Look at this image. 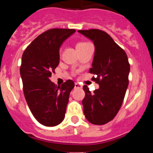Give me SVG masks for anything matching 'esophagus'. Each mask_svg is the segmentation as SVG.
I'll use <instances>...</instances> for the list:
<instances>
[{
	"mask_svg": "<svg viewBox=\"0 0 153 153\" xmlns=\"http://www.w3.org/2000/svg\"><path fill=\"white\" fill-rule=\"evenodd\" d=\"M75 88L76 89H81L82 88V85H80L79 83H75Z\"/></svg>",
	"mask_w": 153,
	"mask_h": 153,
	"instance_id": "34e87169",
	"label": "esophagus"
}]
</instances>
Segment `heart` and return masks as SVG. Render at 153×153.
<instances>
[{"label":"heart","instance_id":"1","mask_svg":"<svg viewBox=\"0 0 153 153\" xmlns=\"http://www.w3.org/2000/svg\"><path fill=\"white\" fill-rule=\"evenodd\" d=\"M86 44H88V43H86V42H79V43H78V44H76V48H78V47H83V46L86 45Z\"/></svg>","mask_w":153,"mask_h":153}]
</instances>
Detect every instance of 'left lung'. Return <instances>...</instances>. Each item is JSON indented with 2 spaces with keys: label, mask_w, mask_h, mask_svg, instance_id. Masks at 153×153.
I'll return each instance as SVG.
<instances>
[{
  "label": "left lung",
  "mask_w": 153,
  "mask_h": 153,
  "mask_svg": "<svg viewBox=\"0 0 153 153\" xmlns=\"http://www.w3.org/2000/svg\"><path fill=\"white\" fill-rule=\"evenodd\" d=\"M78 32L93 42L95 53L90 73L96 75L92 79L100 85L93 93L83 86V113L90 123L104 125L117 116L123 102L129 85V60L125 51L106 32L97 29Z\"/></svg>",
  "instance_id": "left-lung-1"
}]
</instances>
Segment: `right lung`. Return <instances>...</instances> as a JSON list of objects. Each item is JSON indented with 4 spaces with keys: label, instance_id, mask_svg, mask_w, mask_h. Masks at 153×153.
Instances as JSON below:
<instances>
[{
    "label": "right lung",
    "instance_id": "1",
    "mask_svg": "<svg viewBox=\"0 0 153 153\" xmlns=\"http://www.w3.org/2000/svg\"><path fill=\"white\" fill-rule=\"evenodd\" d=\"M74 29H51L39 35L22 55L20 73L27 103L37 121L55 126L65 117L74 81L56 86L50 78L60 63V48Z\"/></svg>",
    "mask_w": 153,
    "mask_h": 153
}]
</instances>
